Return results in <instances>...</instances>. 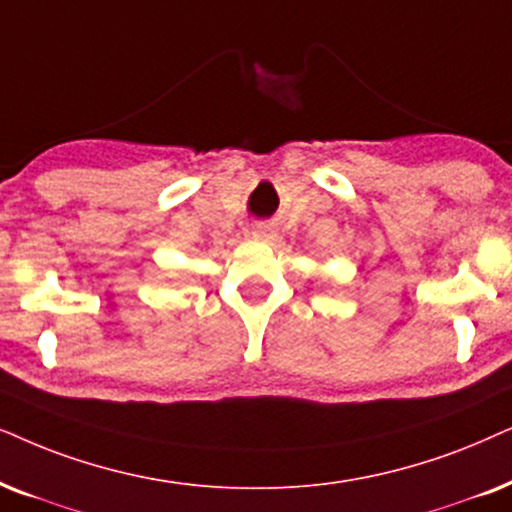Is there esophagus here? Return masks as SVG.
Here are the masks:
<instances>
[{"instance_id":"obj_1","label":"esophagus","mask_w":512,"mask_h":512,"mask_svg":"<svg viewBox=\"0 0 512 512\" xmlns=\"http://www.w3.org/2000/svg\"><path fill=\"white\" fill-rule=\"evenodd\" d=\"M277 237V232L270 228V225H258L254 230V240L256 242H272Z\"/></svg>"}]
</instances>
